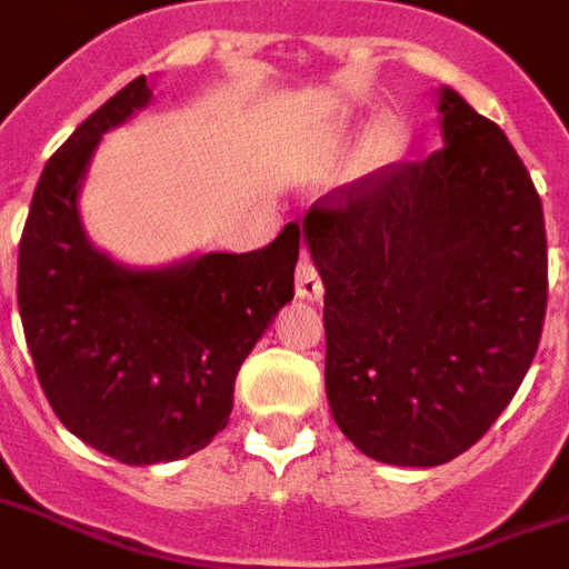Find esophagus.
Listing matches in <instances>:
<instances>
[{"mask_svg": "<svg viewBox=\"0 0 569 569\" xmlns=\"http://www.w3.org/2000/svg\"><path fill=\"white\" fill-rule=\"evenodd\" d=\"M295 289H298V298L318 300L323 295L321 274H318V266L312 262V257H300L298 269H295Z\"/></svg>", "mask_w": 569, "mask_h": 569, "instance_id": "34e87169", "label": "esophagus"}]
</instances>
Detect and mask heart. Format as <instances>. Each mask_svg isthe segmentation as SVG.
<instances>
[{
	"label": "heart",
	"instance_id": "b5f03b06",
	"mask_svg": "<svg viewBox=\"0 0 569 569\" xmlns=\"http://www.w3.org/2000/svg\"><path fill=\"white\" fill-rule=\"evenodd\" d=\"M396 144V130L390 123H381L379 130H376V150L379 152H390Z\"/></svg>",
	"mask_w": 569,
	"mask_h": 569
}]
</instances>
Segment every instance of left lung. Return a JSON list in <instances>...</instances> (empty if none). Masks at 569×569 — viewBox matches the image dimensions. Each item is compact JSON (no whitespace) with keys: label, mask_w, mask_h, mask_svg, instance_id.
<instances>
[{"label":"left lung","mask_w":569,"mask_h":569,"mask_svg":"<svg viewBox=\"0 0 569 569\" xmlns=\"http://www.w3.org/2000/svg\"><path fill=\"white\" fill-rule=\"evenodd\" d=\"M442 150L329 190L303 219L323 277L327 399L358 451L442 466L512 402L547 315L536 184L498 123L442 89Z\"/></svg>","instance_id":"1"}]
</instances>
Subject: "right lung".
Returning <instances> with one entry per match:
<instances>
[{
    "label": "right lung",
    "mask_w": 569,
    "mask_h": 569,
    "mask_svg": "<svg viewBox=\"0 0 569 569\" xmlns=\"http://www.w3.org/2000/svg\"><path fill=\"white\" fill-rule=\"evenodd\" d=\"M136 78L42 170L19 240L17 300L42 393L74 437L127 466L204 448L228 422L240 365L295 295L300 226L248 254L164 271L114 266L86 240L78 190L100 136L150 100Z\"/></svg>",
    "instance_id": "1"
}]
</instances>
